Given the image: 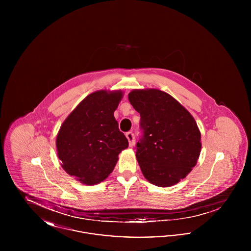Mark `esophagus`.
Here are the masks:
<instances>
[{"mask_svg": "<svg viewBox=\"0 0 251 251\" xmlns=\"http://www.w3.org/2000/svg\"><path fill=\"white\" fill-rule=\"evenodd\" d=\"M126 137L129 141V146L130 147H133L134 146V135H133V132L132 131H128L126 133Z\"/></svg>", "mask_w": 251, "mask_h": 251, "instance_id": "1", "label": "esophagus"}]
</instances>
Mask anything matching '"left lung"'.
Wrapping results in <instances>:
<instances>
[{
  "mask_svg": "<svg viewBox=\"0 0 251 251\" xmlns=\"http://www.w3.org/2000/svg\"><path fill=\"white\" fill-rule=\"evenodd\" d=\"M128 98L141 117L143 135L135 153L144 177L159 187L178 183L201 154V135L196 120L178 100L159 89H134Z\"/></svg>",
  "mask_w": 251,
  "mask_h": 251,
  "instance_id": "1",
  "label": "left lung"
}]
</instances>
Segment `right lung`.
<instances>
[{"label": "right lung", "instance_id": "1", "mask_svg": "<svg viewBox=\"0 0 251 251\" xmlns=\"http://www.w3.org/2000/svg\"><path fill=\"white\" fill-rule=\"evenodd\" d=\"M123 93L99 90L84 98L60 127L57 155L63 169L82 183L93 185L108 177L129 143L114 112Z\"/></svg>", "mask_w": 251, "mask_h": 251}]
</instances>
